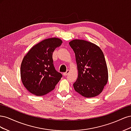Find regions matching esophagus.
I'll return each mask as SVG.
<instances>
[{"label": "esophagus", "mask_w": 131, "mask_h": 131, "mask_svg": "<svg viewBox=\"0 0 131 131\" xmlns=\"http://www.w3.org/2000/svg\"><path fill=\"white\" fill-rule=\"evenodd\" d=\"M69 72H70V70H67L66 72H65V73H63V75H64V76H66V75H67V74H68L69 73Z\"/></svg>", "instance_id": "esophagus-1"}]
</instances>
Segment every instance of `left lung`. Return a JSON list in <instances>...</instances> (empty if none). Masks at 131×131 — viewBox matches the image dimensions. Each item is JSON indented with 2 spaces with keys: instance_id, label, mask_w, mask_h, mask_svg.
<instances>
[{
  "instance_id": "1",
  "label": "left lung",
  "mask_w": 131,
  "mask_h": 131,
  "mask_svg": "<svg viewBox=\"0 0 131 131\" xmlns=\"http://www.w3.org/2000/svg\"><path fill=\"white\" fill-rule=\"evenodd\" d=\"M75 54L78 77L73 86L75 91L86 98L100 94L108 80L104 54L94 43L80 39L69 42Z\"/></svg>"
}]
</instances>
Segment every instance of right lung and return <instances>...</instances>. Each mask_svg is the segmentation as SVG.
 <instances>
[{
	"instance_id": "add662e5",
	"label": "right lung",
	"mask_w": 131,
	"mask_h": 131,
	"mask_svg": "<svg viewBox=\"0 0 131 131\" xmlns=\"http://www.w3.org/2000/svg\"><path fill=\"white\" fill-rule=\"evenodd\" d=\"M60 39H46L33 46L23 58L21 78L23 85L35 96L45 95L52 91L62 77L53 66L52 53L61 46Z\"/></svg>"
}]
</instances>
